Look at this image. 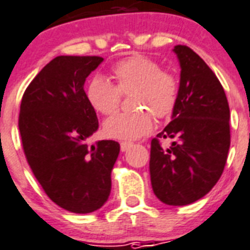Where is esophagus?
<instances>
[{
    "instance_id": "1",
    "label": "esophagus",
    "mask_w": 250,
    "mask_h": 250,
    "mask_svg": "<svg viewBox=\"0 0 250 250\" xmlns=\"http://www.w3.org/2000/svg\"><path fill=\"white\" fill-rule=\"evenodd\" d=\"M131 146H132V143H131V141H122V143H121L122 152H125V150H128Z\"/></svg>"
}]
</instances>
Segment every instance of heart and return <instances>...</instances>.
<instances>
[{
	"label": "heart",
	"mask_w": 250,
	"mask_h": 250,
	"mask_svg": "<svg viewBox=\"0 0 250 250\" xmlns=\"http://www.w3.org/2000/svg\"><path fill=\"white\" fill-rule=\"evenodd\" d=\"M115 84L96 76L88 85L86 98L96 111L110 115L119 107L122 96L131 93L133 111L114 114L104 123L106 136L133 140L152 129L153 115L165 119L174 113L180 96L179 78L143 54L127 57L111 67Z\"/></svg>",
	"instance_id": "b5f03b06"
}]
</instances>
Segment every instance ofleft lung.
<instances>
[{
	"label": "left lung",
	"instance_id": "8db88e82",
	"mask_svg": "<svg viewBox=\"0 0 250 250\" xmlns=\"http://www.w3.org/2000/svg\"><path fill=\"white\" fill-rule=\"evenodd\" d=\"M174 52L180 62V96L172 121L152 140L153 192L167 205L183 206L209 193L229 154V106L225 89L201 57L186 45ZM162 138L173 143L164 148Z\"/></svg>",
	"mask_w": 250,
	"mask_h": 250
}]
</instances>
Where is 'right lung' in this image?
Listing matches in <instances>:
<instances>
[{
	"mask_svg": "<svg viewBox=\"0 0 250 250\" xmlns=\"http://www.w3.org/2000/svg\"><path fill=\"white\" fill-rule=\"evenodd\" d=\"M104 58L60 56L29 83L21 97L19 132L25 160L54 204L71 213L100 209L109 198L111 170L121 146L101 140L84 83Z\"/></svg>",
	"mask_w": 250,
	"mask_h": 250,
	"instance_id": "obj_1",
	"label": "right lung"
}]
</instances>
